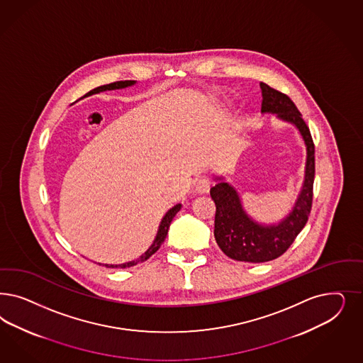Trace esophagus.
<instances>
[{"label": "esophagus", "instance_id": "34e87169", "mask_svg": "<svg viewBox=\"0 0 363 363\" xmlns=\"http://www.w3.org/2000/svg\"><path fill=\"white\" fill-rule=\"evenodd\" d=\"M211 182L207 176L200 177L199 180L195 183V192L196 194H206L210 189Z\"/></svg>", "mask_w": 363, "mask_h": 363}]
</instances>
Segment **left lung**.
<instances>
[{
  "mask_svg": "<svg viewBox=\"0 0 363 363\" xmlns=\"http://www.w3.org/2000/svg\"><path fill=\"white\" fill-rule=\"evenodd\" d=\"M262 113L275 115L281 121L293 124L303 139L306 147L303 183L291 211L281 222L259 223L247 213L242 198L234 186L223 176L215 177L211 198L215 201L213 235L223 252L234 260L263 263L281 257L293 245L295 238L308 220L313 201V184L315 175V150L301 112L291 99L279 91L260 82Z\"/></svg>",
  "mask_w": 363,
  "mask_h": 363,
  "instance_id": "obj_1",
  "label": "left lung"
}]
</instances>
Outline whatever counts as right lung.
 Returning <instances> with one entry per match:
<instances>
[{
  "label": "right lung",
  "instance_id": "right-lung-1",
  "mask_svg": "<svg viewBox=\"0 0 363 363\" xmlns=\"http://www.w3.org/2000/svg\"><path fill=\"white\" fill-rule=\"evenodd\" d=\"M136 82L135 80H127V82H112V84H106V85H101V86H97L92 89L91 92L85 94V96H92V94H100V92H106V91H115V89H124V88H128L135 85ZM182 208V203H177L176 206H174L172 208L167 211V213L164 215L162 222L159 224V228H157V233L156 236L153 239L152 245L150 246V248L141 255V257L135 259V260H130L127 263H121V264H101L99 263L100 266H106L108 269H127V267H132V266H136L138 263H141L147 259L152 257L153 254L160 248V246L163 245L164 240H165V236L168 234V228H169V224L172 222V219L175 218L176 213Z\"/></svg>",
  "mask_w": 363,
  "mask_h": 363
}]
</instances>
